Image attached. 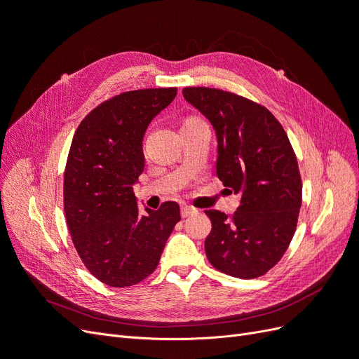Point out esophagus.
<instances>
[{"label": "esophagus", "mask_w": 359, "mask_h": 359, "mask_svg": "<svg viewBox=\"0 0 359 359\" xmlns=\"http://www.w3.org/2000/svg\"><path fill=\"white\" fill-rule=\"evenodd\" d=\"M194 212H198V211L194 210L193 206H189V205H182V206H181V215H182V217H189V215H191V214H194Z\"/></svg>", "instance_id": "esophagus-1"}]
</instances>
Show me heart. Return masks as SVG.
Listing matches in <instances>:
<instances>
[{"instance_id":"heart-1","label":"heart","mask_w":359,"mask_h":359,"mask_svg":"<svg viewBox=\"0 0 359 359\" xmlns=\"http://www.w3.org/2000/svg\"><path fill=\"white\" fill-rule=\"evenodd\" d=\"M199 119L198 118H193V116H190V118H187V119H184V123H182V126H187V124H193V123H198Z\"/></svg>"}]
</instances>
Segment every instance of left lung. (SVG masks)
<instances>
[{"label": "left lung", "instance_id": "1", "mask_svg": "<svg viewBox=\"0 0 359 359\" xmlns=\"http://www.w3.org/2000/svg\"><path fill=\"white\" fill-rule=\"evenodd\" d=\"M182 95L217 136V177L241 194L232 217L208 210L212 229L205 240L214 268L255 278L273 268L297 229L302 184L286 132L266 107L223 90L189 86Z\"/></svg>", "mask_w": 359, "mask_h": 359}]
</instances>
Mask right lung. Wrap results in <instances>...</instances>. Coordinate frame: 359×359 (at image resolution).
<instances>
[{
  "label": "right lung",
  "mask_w": 359,
  "mask_h": 359,
  "mask_svg": "<svg viewBox=\"0 0 359 359\" xmlns=\"http://www.w3.org/2000/svg\"><path fill=\"white\" fill-rule=\"evenodd\" d=\"M175 95L177 88L115 95L86 115L73 136L64 211L76 252L107 286H132L153 273L181 220L177 202L139 214L133 193L145 166L147 128Z\"/></svg>",
  "instance_id": "1"
}]
</instances>
